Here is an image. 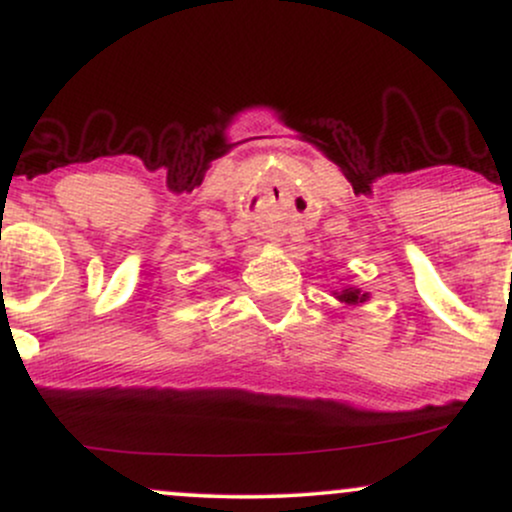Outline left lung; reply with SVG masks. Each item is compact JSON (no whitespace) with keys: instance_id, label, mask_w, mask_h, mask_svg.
Returning a JSON list of instances; mask_svg holds the SVG:
<instances>
[{"instance_id":"obj_1","label":"left lung","mask_w":512,"mask_h":512,"mask_svg":"<svg viewBox=\"0 0 512 512\" xmlns=\"http://www.w3.org/2000/svg\"><path fill=\"white\" fill-rule=\"evenodd\" d=\"M337 298L342 303H349V305H358V303H366L368 301V293H363L361 289H356V286H349V289H342L337 291Z\"/></svg>"}]
</instances>
